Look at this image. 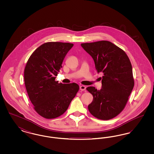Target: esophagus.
<instances>
[{
  "label": "esophagus",
  "instance_id": "esophagus-1",
  "mask_svg": "<svg viewBox=\"0 0 154 154\" xmlns=\"http://www.w3.org/2000/svg\"><path fill=\"white\" fill-rule=\"evenodd\" d=\"M80 89L81 91H85L86 89V87L84 86V85H81L80 87Z\"/></svg>",
  "mask_w": 154,
  "mask_h": 154
}]
</instances>
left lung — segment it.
Here are the masks:
<instances>
[{"label":"left lung","mask_w":154,"mask_h":154,"mask_svg":"<svg viewBox=\"0 0 154 154\" xmlns=\"http://www.w3.org/2000/svg\"><path fill=\"white\" fill-rule=\"evenodd\" d=\"M81 45L92 57L97 72L103 73L100 90L94 87L87 88L94 97L88 110L99 119L116 117L124 109L134 87L131 61L123 50L109 41Z\"/></svg>","instance_id":"8db88e82"}]
</instances>
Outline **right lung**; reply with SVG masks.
<instances>
[{
	"label": "right lung",
	"mask_w": 154,
	"mask_h": 154,
	"mask_svg": "<svg viewBox=\"0 0 154 154\" xmlns=\"http://www.w3.org/2000/svg\"><path fill=\"white\" fill-rule=\"evenodd\" d=\"M73 46L69 43H45L32 54L25 67V85L30 100L35 110L45 118L62 115L79 90L75 83L55 80Z\"/></svg>",
	"instance_id": "1"
}]
</instances>
